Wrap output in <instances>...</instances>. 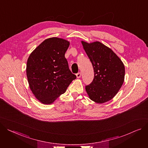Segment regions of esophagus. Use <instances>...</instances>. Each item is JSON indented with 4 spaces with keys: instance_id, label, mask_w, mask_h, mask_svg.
Returning <instances> with one entry per match:
<instances>
[{
    "instance_id": "1",
    "label": "esophagus",
    "mask_w": 148,
    "mask_h": 148,
    "mask_svg": "<svg viewBox=\"0 0 148 148\" xmlns=\"http://www.w3.org/2000/svg\"><path fill=\"white\" fill-rule=\"evenodd\" d=\"M81 75H82V74L81 73H78L77 74H76V76L77 78H80L81 77Z\"/></svg>"
}]
</instances>
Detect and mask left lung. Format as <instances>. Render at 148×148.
Returning a JSON list of instances; mask_svg holds the SVG:
<instances>
[{"mask_svg":"<svg viewBox=\"0 0 148 148\" xmlns=\"http://www.w3.org/2000/svg\"><path fill=\"white\" fill-rule=\"evenodd\" d=\"M82 43L94 70L93 80L86 86V90L91 100L103 103L112 99L121 87L124 65L111 49L101 42Z\"/></svg>","mask_w":148,"mask_h":148,"instance_id":"obj_1","label":"left lung"}]
</instances>
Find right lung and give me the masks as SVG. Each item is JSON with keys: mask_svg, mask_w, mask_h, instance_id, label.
<instances>
[{"mask_svg": "<svg viewBox=\"0 0 148 148\" xmlns=\"http://www.w3.org/2000/svg\"><path fill=\"white\" fill-rule=\"evenodd\" d=\"M69 45L70 42L64 39L49 38L37 46L28 59L26 72L29 87L43 104L52 103L76 78L65 58Z\"/></svg>", "mask_w": 148, "mask_h": 148, "instance_id": "add662e5", "label": "right lung"}]
</instances>
